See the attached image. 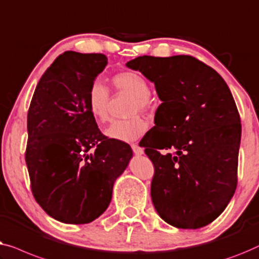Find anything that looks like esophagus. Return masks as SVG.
Returning a JSON list of instances; mask_svg holds the SVG:
<instances>
[{"instance_id":"34e87169","label":"esophagus","mask_w":259,"mask_h":259,"mask_svg":"<svg viewBox=\"0 0 259 259\" xmlns=\"http://www.w3.org/2000/svg\"><path fill=\"white\" fill-rule=\"evenodd\" d=\"M131 148H133V151H134V154H135V155L140 156V155H143V154H144V149H143V148H141L140 145H137V144H133V145H131Z\"/></svg>"}]
</instances>
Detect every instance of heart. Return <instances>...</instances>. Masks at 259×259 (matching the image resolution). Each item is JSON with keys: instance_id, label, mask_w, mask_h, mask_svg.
<instances>
[{"instance_id": "obj_1", "label": "heart", "mask_w": 259, "mask_h": 259, "mask_svg": "<svg viewBox=\"0 0 259 259\" xmlns=\"http://www.w3.org/2000/svg\"><path fill=\"white\" fill-rule=\"evenodd\" d=\"M112 84L119 92H124L134 96L131 103V114L138 111H148L152 107L150 88L148 81L136 71H122L112 77ZM109 102L110 95L103 83L95 81L88 92L87 104L90 114L98 123H105L109 118ZM148 129V123L140 116H134L129 119L114 121L105 129L104 134L109 138L121 142H134L140 138Z\"/></svg>"}]
</instances>
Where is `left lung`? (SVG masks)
Masks as SVG:
<instances>
[{"instance_id": "8db88e82", "label": "left lung", "mask_w": 259, "mask_h": 259, "mask_svg": "<svg viewBox=\"0 0 259 259\" xmlns=\"http://www.w3.org/2000/svg\"><path fill=\"white\" fill-rule=\"evenodd\" d=\"M126 67L154 83L162 101L156 125L164 131L140 142L155 167V209L178 229L205 227L237 187L242 125L230 89L216 70L188 55L140 56Z\"/></svg>"}]
</instances>
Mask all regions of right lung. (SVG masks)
Masks as SVG:
<instances>
[{
    "instance_id": "right-lung-1",
    "label": "right lung",
    "mask_w": 259,
    "mask_h": 259,
    "mask_svg": "<svg viewBox=\"0 0 259 259\" xmlns=\"http://www.w3.org/2000/svg\"><path fill=\"white\" fill-rule=\"evenodd\" d=\"M107 64L103 54L63 53L39 79L29 107L25 162L31 191L62 223L100 217L133 157L129 144L101 133L87 104L90 85Z\"/></svg>"
}]
</instances>
